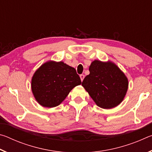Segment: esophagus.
I'll return each instance as SVG.
<instances>
[{
	"instance_id": "34e87169",
	"label": "esophagus",
	"mask_w": 152,
	"mask_h": 152,
	"mask_svg": "<svg viewBox=\"0 0 152 152\" xmlns=\"http://www.w3.org/2000/svg\"><path fill=\"white\" fill-rule=\"evenodd\" d=\"M80 77L81 81H82V82L83 81V80H84V74H81V75H80Z\"/></svg>"
}]
</instances>
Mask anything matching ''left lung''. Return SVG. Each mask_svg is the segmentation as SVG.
<instances>
[{
  "label": "left lung",
  "mask_w": 152,
  "mask_h": 152,
  "mask_svg": "<svg viewBox=\"0 0 152 152\" xmlns=\"http://www.w3.org/2000/svg\"><path fill=\"white\" fill-rule=\"evenodd\" d=\"M90 74L82 86L98 107L110 109L119 105L127 93L129 82L125 74L111 61L94 60Z\"/></svg>",
  "instance_id": "obj_1"
}]
</instances>
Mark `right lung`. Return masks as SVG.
I'll use <instances>...</instances> for the list:
<instances>
[{"mask_svg":"<svg viewBox=\"0 0 152 152\" xmlns=\"http://www.w3.org/2000/svg\"><path fill=\"white\" fill-rule=\"evenodd\" d=\"M80 84L81 80L75 68L61 61L50 60L33 74L31 91L40 105L52 108L60 104L72 90Z\"/></svg>","mask_w":152,"mask_h":152,"instance_id":"add662e5","label":"right lung"}]
</instances>
